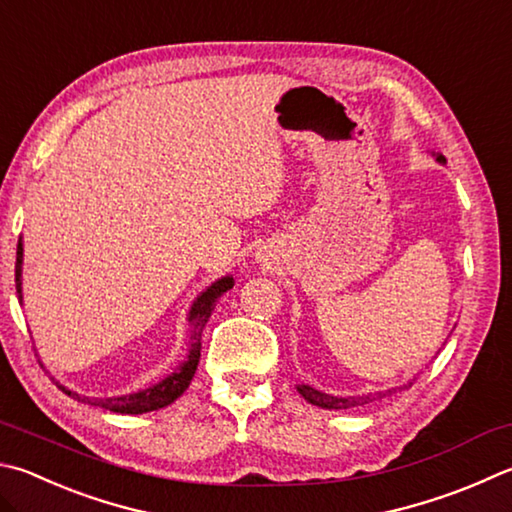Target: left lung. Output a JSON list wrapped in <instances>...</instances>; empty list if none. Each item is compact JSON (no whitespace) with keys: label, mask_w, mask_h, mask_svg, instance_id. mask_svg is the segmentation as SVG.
Segmentation results:
<instances>
[{"label":"left lung","mask_w":512,"mask_h":512,"mask_svg":"<svg viewBox=\"0 0 512 512\" xmlns=\"http://www.w3.org/2000/svg\"><path fill=\"white\" fill-rule=\"evenodd\" d=\"M436 161L445 163V156L443 154H436ZM297 392L304 396V401H309L311 405H318L322 410H351V407H360V405H367L371 401H376V398H383L387 394H392L394 389H387V392H374V394H362V396H331V394H324L320 389H313L311 385H297Z\"/></svg>","instance_id":"obj_1"}]
</instances>
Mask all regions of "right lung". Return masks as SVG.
I'll return each mask as SVG.
<instances>
[{"mask_svg":"<svg viewBox=\"0 0 512 512\" xmlns=\"http://www.w3.org/2000/svg\"><path fill=\"white\" fill-rule=\"evenodd\" d=\"M22 264H24V246H22V237H20V241H17V262H15V286H17V297H20V302H22ZM232 284H235V280H232L230 275H226V277H221V280H217L215 284H210L201 295H197V300L192 302L190 313H188V322L192 329V338H190L192 345L188 351V358H185L170 376H165L156 385L141 389V392L125 394V396H111V398L80 396L78 392H71V389L62 387L60 383H55V385H58L64 394L76 398L78 403L105 407V410L116 412V414H145V412H154V410H161V407H167L170 403H174L176 398L185 392V389H188L194 371H197L199 358H201L203 327H206L208 318L212 315V311H215L219 297L224 295L228 288H232Z\"/></svg>","mask_w":512,"mask_h":512,"instance_id":"right-lung-1","label":"right lung"}]
</instances>
